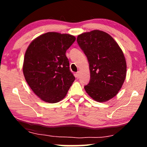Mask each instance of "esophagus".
Here are the masks:
<instances>
[{"label": "esophagus", "mask_w": 147, "mask_h": 147, "mask_svg": "<svg viewBox=\"0 0 147 147\" xmlns=\"http://www.w3.org/2000/svg\"><path fill=\"white\" fill-rule=\"evenodd\" d=\"M80 71H78L77 73L76 74V78H77L78 79V78H80Z\"/></svg>", "instance_id": "esophagus-1"}]
</instances>
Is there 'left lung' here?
I'll use <instances>...</instances> for the list:
<instances>
[{
  "instance_id": "1",
  "label": "left lung",
  "mask_w": 147,
  "mask_h": 147,
  "mask_svg": "<svg viewBox=\"0 0 147 147\" xmlns=\"http://www.w3.org/2000/svg\"><path fill=\"white\" fill-rule=\"evenodd\" d=\"M77 42L90 65V80L84 86L86 92L99 102L114 98L126 76V59L118 44L109 34L99 30L79 35Z\"/></svg>"
}]
</instances>
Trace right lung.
I'll list each match as a JSON object with an SVG mask.
<instances>
[{"instance_id": "add662e5", "label": "right lung", "mask_w": 147, "mask_h": 147, "mask_svg": "<svg viewBox=\"0 0 147 147\" xmlns=\"http://www.w3.org/2000/svg\"><path fill=\"white\" fill-rule=\"evenodd\" d=\"M75 41L76 37L69 34L48 32L34 39L26 50L24 76L31 89L43 101H61L75 80L65 55Z\"/></svg>"}]
</instances>
